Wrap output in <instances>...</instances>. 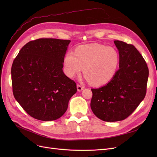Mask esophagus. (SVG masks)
I'll return each mask as SVG.
<instances>
[{"label": "esophagus", "instance_id": "34e87169", "mask_svg": "<svg viewBox=\"0 0 157 157\" xmlns=\"http://www.w3.org/2000/svg\"><path fill=\"white\" fill-rule=\"evenodd\" d=\"M83 89H84V86H81V85H80V84H77V90L78 92L82 91Z\"/></svg>", "mask_w": 157, "mask_h": 157}]
</instances>
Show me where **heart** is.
Instances as JSON below:
<instances>
[{
    "instance_id": "heart-1",
    "label": "heart",
    "mask_w": 157,
    "mask_h": 157,
    "mask_svg": "<svg viewBox=\"0 0 157 157\" xmlns=\"http://www.w3.org/2000/svg\"><path fill=\"white\" fill-rule=\"evenodd\" d=\"M120 62L118 51L112 46L93 43L78 46L64 58L65 73L74 77L81 72L94 86L108 83L115 77Z\"/></svg>"
}]
</instances>
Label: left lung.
Segmentation results:
<instances>
[{
  "mask_svg": "<svg viewBox=\"0 0 157 157\" xmlns=\"http://www.w3.org/2000/svg\"><path fill=\"white\" fill-rule=\"evenodd\" d=\"M120 56L119 69L110 81L92 88V111L106 122L122 121L129 117L146 94L149 69L145 59L134 45L114 41Z\"/></svg>",
  "mask_w": 157,
  "mask_h": 157,
  "instance_id": "8db88e82",
  "label": "left lung"
}]
</instances>
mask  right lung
Masks as SVG:
<instances>
[{
    "instance_id": "add662e5",
    "label": "right lung",
    "mask_w": 157,
    "mask_h": 157,
    "mask_svg": "<svg viewBox=\"0 0 157 157\" xmlns=\"http://www.w3.org/2000/svg\"><path fill=\"white\" fill-rule=\"evenodd\" d=\"M69 40L39 39L28 42L14 59L13 96L27 114L42 121L60 118L77 92L75 81L63 71Z\"/></svg>"
}]
</instances>
